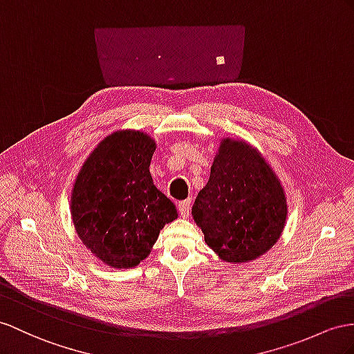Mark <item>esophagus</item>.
<instances>
[{"mask_svg":"<svg viewBox=\"0 0 354 354\" xmlns=\"http://www.w3.org/2000/svg\"><path fill=\"white\" fill-rule=\"evenodd\" d=\"M178 211L180 214V216H188L189 215V211H192V201L189 198H187V201H183L178 203Z\"/></svg>","mask_w":354,"mask_h":354,"instance_id":"esophagus-1","label":"esophagus"}]
</instances>
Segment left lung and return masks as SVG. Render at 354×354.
<instances>
[{"instance_id":"obj_1","label":"left lung","mask_w":354,"mask_h":354,"mask_svg":"<svg viewBox=\"0 0 354 354\" xmlns=\"http://www.w3.org/2000/svg\"><path fill=\"white\" fill-rule=\"evenodd\" d=\"M192 214L216 254L229 263H242L275 245L287 203L263 157L245 142L224 139Z\"/></svg>"}]
</instances>
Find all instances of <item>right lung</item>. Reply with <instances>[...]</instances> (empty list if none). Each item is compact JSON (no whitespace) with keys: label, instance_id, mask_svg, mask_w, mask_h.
<instances>
[{"label":"right lung","instance_id":"right-lung-1","mask_svg":"<svg viewBox=\"0 0 354 354\" xmlns=\"http://www.w3.org/2000/svg\"><path fill=\"white\" fill-rule=\"evenodd\" d=\"M156 142L124 130L107 136L80 169L71 194L79 238L107 266L125 269L147 259L175 205L153 185L149 171Z\"/></svg>","mask_w":354,"mask_h":354}]
</instances>
